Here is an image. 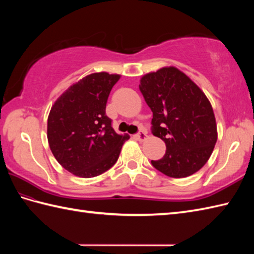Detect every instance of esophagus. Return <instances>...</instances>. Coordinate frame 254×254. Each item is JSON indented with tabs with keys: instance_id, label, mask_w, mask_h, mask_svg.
Wrapping results in <instances>:
<instances>
[{
	"instance_id": "esophagus-1",
	"label": "esophagus",
	"mask_w": 254,
	"mask_h": 254,
	"mask_svg": "<svg viewBox=\"0 0 254 254\" xmlns=\"http://www.w3.org/2000/svg\"><path fill=\"white\" fill-rule=\"evenodd\" d=\"M135 137L138 139V141H144L145 138L147 137V134H146V132H144V131H139L136 135H135Z\"/></svg>"
}]
</instances>
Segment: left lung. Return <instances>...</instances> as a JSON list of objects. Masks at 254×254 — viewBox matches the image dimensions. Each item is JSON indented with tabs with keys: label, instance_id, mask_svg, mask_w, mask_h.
I'll use <instances>...</instances> for the list:
<instances>
[{
	"label": "left lung",
	"instance_id": "1",
	"mask_svg": "<svg viewBox=\"0 0 254 254\" xmlns=\"http://www.w3.org/2000/svg\"><path fill=\"white\" fill-rule=\"evenodd\" d=\"M139 90L153 112L152 133L166 144L164 157L152 165L171 178L201 169L217 141L213 108L205 94L172 66L144 75Z\"/></svg>",
	"mask_w": 254,
	"mask_h": 254
}]
</instances>
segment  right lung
Returning a JSON list of instances; mask_svg holds the SVG:
<instances>
[{"mask_svg":"<svg viewBox=\"0 0 254 254\" xmlns=\"http://www.w3.org/2000/svg\"><path fill=\"white\" fill-rule=\"evenodd\" d=\"M120 75L94 73L62 94L48 118V142L64 169L82 178L104 174L117 163L128 135H119L106 115Z\"/></svg>","mask_w":254,"mask_h":254,"instance_id":"add662e5","label":"right lung"}]
</instances>
